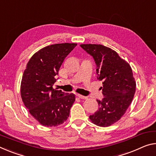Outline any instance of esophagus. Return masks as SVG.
Masks as SVG:
<instances>
[{
  "instance_id": "34e87169",
  "label": "esophagus",
  "mask_w": 156,
  "mask_h": 156,
  "mask_svg": "<svg viewBox=\"0 0 156 156\" xmlns=\"http://www.w3.org/2000/svg\"><path fill=\"white\" fill-rule=\"evenodd\" d=\"M76 96H77V97H78L79 98H81V99H87V96H85L80 94H76Z\"/></svg>"
}]
</instances>
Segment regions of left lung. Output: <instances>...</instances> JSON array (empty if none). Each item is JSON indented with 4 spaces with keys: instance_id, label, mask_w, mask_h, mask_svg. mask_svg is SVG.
<instances>
[{
    "instance_id": "1",
    "label": "left lung",
    "mask_w": 156,
    "mask_h": 156,
    "mask_svg": "<svg viewBox=\"0 0 156 156\" xmlns=\"http://www.w3.org/2000/svg\"><path fill=\"white\" fill-rule=\"evenodd\" d=\"M93 57L98 80L102 81L104 98L97 100L98 110L90 116L95 125L108 127L118 122L126 112L134 96L136 83L129 64L115 51L101 44H80Z\"/></svg>"
}]
</instances>
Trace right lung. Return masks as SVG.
Returning <instances> with one entry per match:
<instances>
[{
	"mask_svg": "<svg viewBox=\"0 0 156 156\" xmlns=\"http://www.w3.org/2000/svg\"><path fill=\"white\" fill-rule=\"evenodd\" d=\"M77 44H56L44 47L31 57L21 83L22 101L30 115L44 126H57L69 117L73 94L53 89L64 60Z\"/></svg>",
	"mask_w": 156,
	"mask_h": 156,
	"instance_id": "right-lung-1",
	"label": "right lung"
}]
</instances>
